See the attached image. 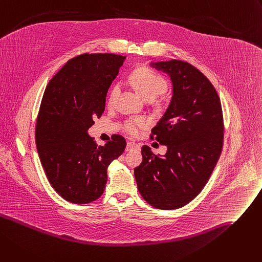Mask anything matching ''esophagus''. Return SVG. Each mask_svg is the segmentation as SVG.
Instances as JSON below:
<instances>
[{
  "mask_svg": "<svg viewBox=\"0 0 262 262\" xmlns=\"http://www.w3.org/2000/svg\"><path fill=\"white\" fill-rule=\"evenodd\" d=\"M135 148H138V144L133 142V141H129L127 142V145H126V151H129L132 149H135Z\"/></svg>",
  "mask_w": 262,
  "mask_h": 262,
  "instance_id": "1",
  "label": "esophagus"
}]
</instances>
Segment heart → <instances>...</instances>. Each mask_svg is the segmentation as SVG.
Returning <instances> with one entry per match:
<instances>
[{
    "label": "heart",
    "instance_id": "b5f03b06",
    "mask_svg": "<svg viewBox=\"0 0 262 262\" xmlns=\"http://www.w3.org/2000/svg\"><path fill=\"white\" fill-rule=\"evenodd\" d=\"M129 82L134 89L141 95L143 99L148 102L164 94L168 89L167 80L160 74L156 73L147 66H140L130 73ZM120 92V86L114 84L108 92L107 102L112 104ZM145 126V120L142 118H129L124 123V130L130 135L136 136L139 129Z\"/></svg>",
    "mask_w": 262,
    "mask_h": 262
}]
</instances>
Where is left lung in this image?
<instances>
[{"label": "left lung", "mask_w": 262, "mask_h": 262, "mask_svg": "<svg viewBox=\"0 0 262 262\" xmlns=\"http://www.w3.org/2000/svg\"><path fill=\"white\" fill-rule=\"evenodd\" d=\"M154 65L173 85L169 106L150 133L167 150L158 157L143 145L135 177L148 204L170 211L193 200L210 179L222 151L224 123L215 87L198 68L175 59Z\"/></svg>", "instance_id": "1"}]
</instances>
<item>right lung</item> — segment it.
<instances>
[{
    "instance_id": "right-lung-1",
    "label": "right lung",
    "mask_w": 262,
    "mask_h": 262,
    "mask_svg": "<svg viewBox=\"0 0 262 262\" xmlns=\"http://www.w3.org/2000/svg\"><path fill=\"white\" fill-rule=\"evenodd\" d=\"M125 57L83 54L65 63L45 89L36 143L46 177L66 201L86 204L103 194L107 167L126 147L113 135L104 146L87 134L105 110V98Z\"/></svg>"
}]
</instances>
